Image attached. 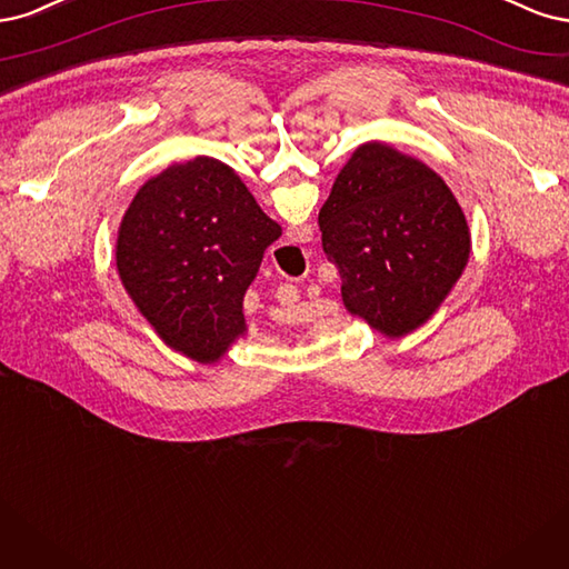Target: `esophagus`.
<instances>
[{
	"label": "esophagus",
	"instance_id": "1",
	"mask_svg": "<svg viewBox=\"0 0 569 569\" xmlns=\"http://www.w3.org/2000/svg\"><path fill=\"white\" fill-rule=\"evenodd\" d=\"M290 236L296 238V241L305 243V241H309V238H311V227H309V224H302V227H290Z\"/></svg>",
	"mask_w": 569,
	"mask_h": 569
}]
</instances>
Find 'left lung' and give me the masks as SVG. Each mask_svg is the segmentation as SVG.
Returning a JSON list of instances; mask_svg holds the SVG:
<instances>
[{"instance_id":"1","label":"left lung","mask_w":569,"mask_h":569,"mask_svg":"<svg viewBox=\"0 0 569 569\" xmlns=\"http://www.w3.org/2000/svg\"><path fill=\"white\" fill-rule=\"evenodd\" d=\"M319 229L345 309L390 340L432 319L470 258V227L447 181L380 141L342 164Z\"/></svg>"}]
</instances>
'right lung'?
I'll use <instances>...</instances> for the list:
<instances>
[{"label": "right lung", "mask_w": 569, "mask_h": 569, "mask_svg": "<svg viewBox=\"0 0 569 569\" xmlns=\"http://www.w3.org/2000/svg\"><path fill=\"white\" fill-rule=\"evenodd\" d=\"M281 227L208 156L151 177L124 210L118 277L170 350L217 363L248 333L243 298Z\"/></svg>", "instance_id": "1"}]
</instances>
